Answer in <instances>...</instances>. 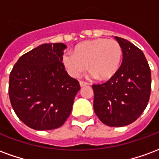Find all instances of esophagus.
<instances>
[{
    "mask_svg": "<svg viewBox=\"0 0 159 159\" xmlns=\"http://www.w3.org/2000/svg\"><path fill=\"white\" fill-rule=\"evenodd\" d=\"M89 83H86V82H83V81H80V86L81 87H84V86H87Z\"/></svg>",
    "mask_w": 159,
    "mask_h": 159,
    "instance_id": "esophagus-1",
    "label": "esophagus"
}]
</instances>
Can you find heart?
I'll list each match as a JSON object with an SVG mask.
<instances>
[{
  "label": "heart",
  "mask_w": 159,
  "mask_h": 159,
  "mask_svg": "<svg viewBox=\"0 0 159 159\" xmlns=\"http://www.w3.org/2000/svg\"><path fill=\"white\" fill-rule=\"evenodd\" d=\"M123 51L114 39L97 38L77 44L74 52H67L63 56V64L72 77H78L87 68L98 80L111 78L119 69Z\"/></svg>",
  "instance_id": "b5f03b06"
}]
</instances>
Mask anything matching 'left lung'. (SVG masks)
<instances>
[{
  "label": "left lung",
  "instance_id": "8db88e82",
  "mask_svg": "<svg viewBox=\"0 0 159 159\" xmlns=\"http://www.w3.org/2000/svg\"><path fill=\"white\" fill-rule=\"evenodd\" d=\"M123 51L117 73L107 83L93 84V110L111 127L130 124L146 109L151 93V70L143 52L129 41L115 36Z\"/></svg>",
  "mask_w": 159,
  "mask_h": 159
}]
</instances>
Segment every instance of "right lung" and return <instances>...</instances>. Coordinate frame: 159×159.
Wrapping results in <instances>:
<instances>
[{
  "label": "right lung",
  "mask_w": 159,
  "mask_h": 159,
  "mask_svg": "<svg viewBox=\"0 0 159 159\" xmlns=\"http://www.w3.org/2000/svg\"><path fill=\"white\" fill-rule=\"evenodd\" d=\"M63 43H45L26 52L9 76V98L16 115L36 130L62 126L80 90L62 63Z\"/></svg>",
  "instance_id": "right-lung-1"
}]
</instances>
